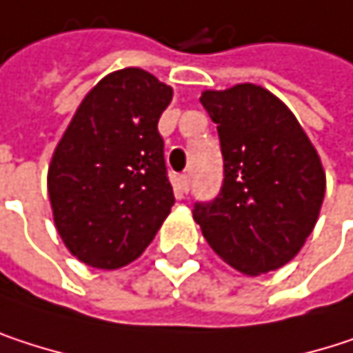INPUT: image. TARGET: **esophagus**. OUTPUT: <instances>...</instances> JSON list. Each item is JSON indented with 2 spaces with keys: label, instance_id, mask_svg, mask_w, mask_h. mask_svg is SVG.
Listing matches in <instances>:
<instances>
[{
  "label": "esophagus",
  "instance_id": "34e87169",
  "mask_svg": "<svg viewBox=\"0 0 353 353\" xmlns=\"http://www.w3.org/2000/svg\"><path fill=\"white\" fill-rule=\"evenodd\" d=\"M176 187L181 189V193H189V189H191L189 174H179V179H176Z\"/></svg>",
  "mask_w": 353,
  "mask_h": 353
}]
</instances>
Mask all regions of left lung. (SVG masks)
<instances>
[{
    "label": "left lung",
    "mask_w": 353,
    "mask_h": 353,
    "mask_svg": "<svg viewBox=\"0 0 353 353\" xmlns=\"http://www.w3.org/2000/svg\"><path fill=\"white\" fill-rule=\"evenodd\" d=\"M218 125L224 183L193 218L208 245L245 275L292 261L312 232L325 197V170L292 110L269 90L239 84L205 90Z\"/></svg>",
    "instance_id": "8db88e82"
}]
</instances>
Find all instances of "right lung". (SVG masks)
Returning a JSON list of instances; mask_svg holds the SVG:
<instances>
[{
  "mask_svg": "<svg viewBox=\"0 0 353 353\" xmlns=\"http://www.w3.org/2000/svg\"><path fill=\"white\" fill-rule=\"evenodd\" d=\"M172 88L127 68L86 94L55 148L49 199L59 236L96 269L135 261L174 203L158 119Z\"/></svg>",
  "mask_w": 353,
  "mask_h": 353,
  "instance_id": "add662e5",
  "label": "right lung"
}]
</instances>
